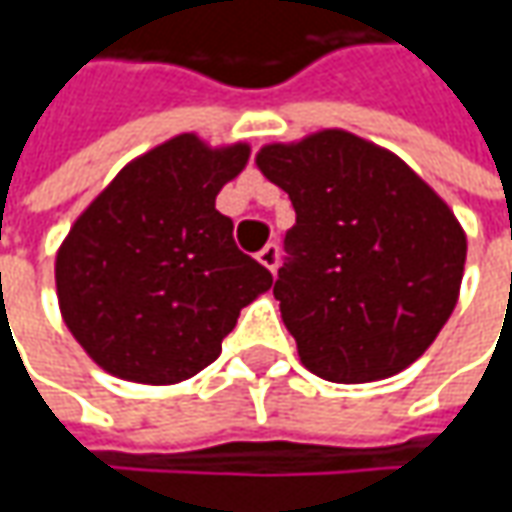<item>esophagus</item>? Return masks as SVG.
<instances>
[{
    "label": "esophagus",
    "instance_id": "34e87169",
    "mask_svg": "<svg viewBox=\"0 0 512 512\" xmlns=\"http://www.w3.org/2000/svg\"><path fill=\"white\" fill-rule=\"evenodd\" d=\"M256 259H259V265H265L270 273H276V267H279V245H276V242H270V245L259 250V256H256Z\"/></svg>",
    "mask_w": 512,
    "mask_h": 512
}]
</instances>
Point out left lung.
<instances>
[{"instance_id":"obj_1","label":"left lung","mask_w":512,"mask_h":512,"mask_svg":"<svg viewBox=\"0 0 512 512\" xmlns=\"http://www.w3.org/2000/svg\"><path fill=\"white\" fill-rule=\"evenodd\" d=\"M256 165L296 210L273 296L302 364L339 384L402 373L459 302L467 236L453 210L347 130L265 145Z\"/></svg>"}]
</instances>
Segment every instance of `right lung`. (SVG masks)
<instances>
[{"label": "right lung", "mask_w": 512, "mask_h": 512, "mask_svg": "<svg viewBox=\"0 0 512 512\" xmlns=\"http://www.w3.org/2000/svg\"><path fill=\"white\" fill-rule=\"evenodd\" d=\"M247 145L173 136L116 173L56 253V296L73 339L110 376L176 384L222 353V339L270 270L233 242L219 190Z\"/></svg>", "instance_id": "add662e5"}]
</instances>
